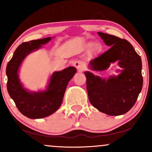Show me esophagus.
I'll return each mask as SVG.
<instances>
[{
    "label": "esophagus",
    "instance_id": "esophagus-1",
    "mask_svg": "<svg viewBox=\"0 0 152 152\" xmlns=\"http://www.w3.org/2000/svg\"><path fill=\"white\" fill-rule=\"evenodd\" d=\"M74 66L76 68V69H77L78 71H81L83 70V66H82L81 63L80 61H75L74 64Z\"/></svg>",
    "mask_w": 152,
    "mask_h": 152
}]
</instances>
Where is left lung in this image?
<instances>
[{"label":"left lung","mask_w":152,"mask_h":152,"mask_svg":"<svg viewBox=\"0 0 152 152\" xmlns=\"http://www.w3.org/2000/svg\"><path fill=\"white\" fill-rule=\"evenodd\" d=\"M98 34L110 48L91 61L89 69L103 71L118 61L121 69L116 71L118 75L108 78L85 71L88 99L101 112L109 116L124 114L133 107L142 91V59L126 40L102 32Z\"/></svg>","instance_id":"obj_1"}]
</instances>
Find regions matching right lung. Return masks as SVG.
Masks as SVG:
<instances>
[{"instance_id":"add662e5","label":"right lung","mask_w":152,"mask_h":152,"mask_svg":"<svg viewBox=\"0 0 152 152\" xmlns=\"http://www.w3.org/2000/svg\"><path fill=\"white\" fill-rule=\"evenodd\" d=\"M52 38L48 37L21 43L15 50L6 67L8 94L19 111L29 118H44L56 111L61 105L68 83L76 73L74 66L55 71L50 76L46 88L43 91H31L22 84L18 72L23 60L28 54L42 48L43 45Z\"/></svg>"}]
</instances>
